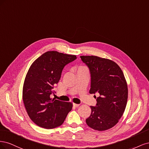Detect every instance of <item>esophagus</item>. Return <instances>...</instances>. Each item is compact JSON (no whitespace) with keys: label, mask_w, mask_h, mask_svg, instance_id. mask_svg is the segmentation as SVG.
<instances>
[{"label":"esophagus","mask_w":149,"mask_h":149,"mask_svg":"<svg viewBox=\"0 0 149 149\" xmlns=\"http://www.w3.org/2000/svg\"><path fill=\"white\" fill-rule=\"evenodd\" d=\"M73 105L74 107H78L79 106V104H75V103H73Z\"/></svg>","instance_id":"obj_1"}]
</instances>
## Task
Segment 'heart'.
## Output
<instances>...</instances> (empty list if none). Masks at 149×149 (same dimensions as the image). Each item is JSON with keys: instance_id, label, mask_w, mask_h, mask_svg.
Masks as SVG:
<instances>
[{"instance_id": "b5f03b06", "label": "heart", "mask_w": 149, "mask_h": 149, "mask_svg": "<svg viewBox=\"0 0 149 149\" xmlns=\"http://www.w3.org/2000/svg\"><path fill=\"white\" fill-rule=\"evenodd\" d=\"M80 68H81V67H80Z\"/></svg>"}]
</instances>
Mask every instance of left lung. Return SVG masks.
Instances as JSON below:
<instances>
[{"label":"left lung","mask_w":149,"mask_h":149,"mask_svg":"<svg viewBox=\"0 0 149 149\" xmlns=\"http://www.w3.org/2000/svg\"><path fill=\"white\" fill-rule=\"evenodd\" d=\"M91 74L90 94L99 93L96 106L86 123L91 128L102 131L118 123L127 104L128 88L123 71L113 61L96 56H81ZM96 97V96H95Z\"/></svg>","instance_id":"obj_1"}]
</instances>
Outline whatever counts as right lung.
<instances>
[{
  "label": "right lung",
  "instance_id": "obj_1",
  "mask_svg": "<svg viewBox=\"0 0 149 149\" xmlns=\"http://www.w3.org/2000/svg\"><path fill=\"white\" fill-rule=\"evenodd\" d=\"M76 56L56 51L43 53L27 72L23 86V101L31 120L40 127L53 129L61 125L71 111V102L50 97L64 67Z\"/></svg>",
  "mask_w": 149,
  "mask_h": 149
}]
</instances>
